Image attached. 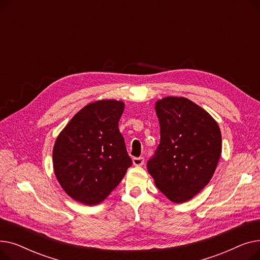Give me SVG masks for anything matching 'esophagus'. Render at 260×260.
Here are the masks:
<instances>
[{
  "label": "esophagus",
  "instance_id": "34e87169",
  "mask_svg": "<svg viewBox=\"0 0 260 260\" xmlns=\"http://www.w3.org/2000/svg\"><path fill=\"white\" fill-rule=\"evenodd\" d=\"M144 163V158L143 157H135L133 158V165L136 167H141Z\"/></svg>",
  "mask_w": 260,
  "mask_h": 260
}]
</instances>
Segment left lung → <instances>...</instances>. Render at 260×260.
<instances>
[{"label":"left lung","instance_id":"obj_1","mask_svg":"<svg viewBox=\"0 0 260 260\" xmlns=\"http://www.w3.org/2000/svg\"><path fill=\"white\" fill-rule=\"evenodd\" d=\"M160 143L147 161L156 186L171 201L192 199L213 177L221 155V133L203 108L183 97L156 103Z\"/></svg>","mask_w":260,"mask_h":260}]
</instances>
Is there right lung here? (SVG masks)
Instances as JSON below:
<instances>
[{
  "mask_svg": "<svg viewBox=\"0 0 260 260\" xmlns=\"http://www.w3.org/2000/svg\"><path fill=\"white\" fill-rule=\"evenodd\" d=\"M124 103L92 102L60 133L52 151L53 170L68 196L86 206L102 202L133 165L118 124Z\"/></svg>",
  "mask_w": 260,
  "mask_h": 260,
  "instance_id": "obj_1",
  "label": "right lung"
}]
</instances>
